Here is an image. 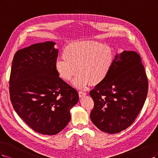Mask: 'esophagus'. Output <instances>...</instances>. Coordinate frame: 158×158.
Wrapping results in <instances>:
<instances>
[{
    "instance_id": "34e87169",
    "label": "esophagus",
    "mask_w": 158,
    "mask_h": 158,
    "mask_svg": "<svg viewBox=\"0 0 158 158\" xmlns=\"http://www.w3.org/2000/svg\"><path fill=\"white\" fill-rule=\"evenodd\" d=\"M78 94H79V96L80 98H82V97H83V96H85L86 95V93L82 92V91H79V92L78 93Z\"/></svg>"
}]
</instances>
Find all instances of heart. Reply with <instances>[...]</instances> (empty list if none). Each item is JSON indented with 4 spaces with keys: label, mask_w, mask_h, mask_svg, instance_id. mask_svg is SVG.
I'll return each instance as SVG.
<instances>
[{
    "label": "heart",
    "mask_w": 158,
    "mask_h": 158,
    "mask_svg": "<svg viewBox=\"0 0 158 158\" xmlns=\"http://www.w3.org/2000/svg\"><path fill=\"white\" fill-rule=\"evenodd\" d=\"M114 58V50L108 45L94 41L74 42L65 47L64 56L56 59L55 68L60 77L66 81L77 72L73 84L82 89L90 84L96 86L104 82Z\"/></svg>",
    "instance_id": "1"
}]
</instances>
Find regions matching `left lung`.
I'll use <instances>...</instances> for the list:
<instances>
[{"instance_id":"left-lung-1","label":"left lung","mask_w":158,"mask_h":158,"mask_svg":"<svg viewBox=\"0 0 158 158\" xmlns=\"http://www.w3.org/2000/svg\"><path fill=\"white\" fill-rule=\"evenodd\" d=\"M148 89L140 55L126 50L117 54L106 80L90 92L94 104L91 121L100 130L110 134L126 129L143 107Z\"/></svg>"}]
</instances>
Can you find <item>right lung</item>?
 <instances>
[{"label":"right lung","instance_id":"right-lung-1","mask_svg":"<svg viewBox=\"0 0 158 158\" xmlns=\"http://www.w3.org/2000/svg\"><path fill=\"white\" fill-rule=\"evenodd\" d=\"M55 43H36L19 50L12 61L9 92L13 108L39 133L54 135L71 119L79 101L75 89L59 77L55 68Z\"/></svg>","mask_w":158,"mask_h":158}]
</instances>
